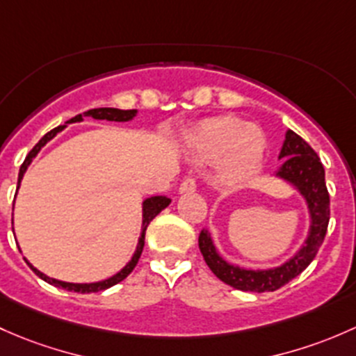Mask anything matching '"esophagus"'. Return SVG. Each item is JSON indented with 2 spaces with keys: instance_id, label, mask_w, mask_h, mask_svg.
<instances>
[{
  "instance_id": "1",
  "label": "esophagus",
  "mask_w": 356,
  "mask_h": 356,
  "mask_svg": "<svg viewBox=\"0 0 356 356\" xmlns=\"http://www.w3.org/2000/svg\"><path fill=\"white\" fill-rule=\"evenodd\" d=\"M197 190V183L193 178H185L179 185V192L181 193H188V192H195Z\"/></svg>"
}]
</instances>
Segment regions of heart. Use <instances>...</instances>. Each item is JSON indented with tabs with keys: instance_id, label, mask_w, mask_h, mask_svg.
I'll return each mask as SVG.
<instances>
[{
	"instance_id": "obj_1",
	"label": "heart",
	"mask_w": 356,
	"mask_h": 356,
	"mask_svg": "<svg viewBox=\"0 0 356 356\" xmlns=\"http://www.w3.org/2000/svg\"><path fill=\"white\" fill-rule=\"evenodd\" d=\"M186 147L200 163L219 159V181L229 188H238L257 173L266 137L257 124L221 115L200 120L186 135Z\"/></svg>"
}]
</instances>
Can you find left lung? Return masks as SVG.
I'll use <instances>...</instances> for the list:
<instances>
[{"mask_svg":"<svg viewBox=\"0 0 356 356\" xmlns=\"http://www.w3.org/2000/svg\"><path fill=\"white\" fill-rule=\"evenodd\" d=\"M284 157L283 166L277 171V177L293 183L305 197L307 205L310 209L309 236L305 245L300 248L298 254L289 259L286 264L274 269L266 270H248L238 266H232L218 254L212 245V238L205 229L199 234V248L202 252L205 264L209 269L229 286L241 289V291H276L281 286L289 283L293 277L298 276L302 270L309 267L322 241L327 233L329 225V192L325 186V173L321 159L315 151L293 130L286 131L283 149L280 152V159Z\"/></svg>","mask_w":356,"mask_h":356,"instance_id":"left-lung-1","label":"left lung"}]
</instances>
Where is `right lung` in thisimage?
I'll return each mask as SVG.
<instances>
[{"label": "right lung", "mask_w": 356, "mask_h": 356, "mask_svg": "<svg viewBox=\"0 0 356 356\" xmlns=\"http://www.w3.org/2000/svg\"><path fill=\"white\" fill-rule=\"evenodd\" d=\"M137 115V111L135 109H116V108H96V109H89V111H86L83 115H76L75 118L68 120L67 123H75V122H82V116H90V118L94 120H108V122H130L134 116ZM65 127H56L53 128L51 131H47L46 135L41 138V140L38 142V144L34 145V149H32L31 152L27 154V157H25V161L22 163L20 166V171H18V183H17V190L18 186H20V179L24 177L25 170H27V166L31 164V161L34 159L35 154L41 151V147L44 144H46L47 140H51V138L54 137V135L58 134V131L63 130ZM171 200L168 199V197H151V199L144 200V222H142V234H140V240H138V247L137 250H135L134 257H131L130 262L127 264V266L123 267L122 270H120L118 274H115V276H111L109 280H104V281H99V283H89V284H75V283H65V281H58V280H53V277H47L46 274H42L41 270L35 269L34 266H32L31 262H25L31 266V269L34 270L35 274H38L41 280L46 281V283L53 284V286H58V288H63V289H68V291H75V293H96V291H102V289L106 288H111L115 286V284H118L120 281H123L124 277L128 276V274L131 273V270L135 269V266H137L138 259H140V254L142 250H144V241H145V229H147L149 222L152 221L154 218H156L157 214H159L163 209H166L168 205H170Z\"/></svg>", "instance_id": "obj_1"}]
</instances>
